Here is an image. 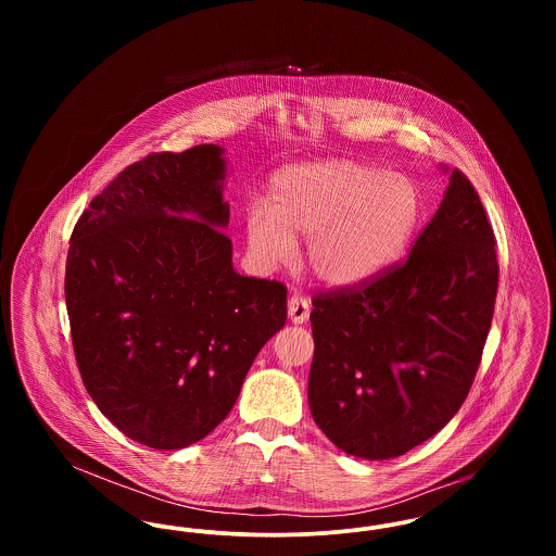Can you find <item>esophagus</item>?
Returning a JSON list of instances; mask_svg holds the SVG:
<instances>
[{
	"mask_svg": "<svg viewBox=\"0 0 556 556\" xmlns=\"http://www.w3.org/2000/svg\"><path fill=\"white\" fill-rule=\"evenodd\" d=\"M291 323H306L311 317V302L302 293H293L288 300Z\"/></svg>",
	"mask_w": 556,
	"mask_h": 556,
	"instance_id": "34e87169",
	"label": "esophagus"
}]
</instances>
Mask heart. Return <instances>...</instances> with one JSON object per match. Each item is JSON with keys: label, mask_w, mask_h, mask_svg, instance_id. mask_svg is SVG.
<instances>
[{"label": "heart", "mask_w": 556, "mask_h": 556, "mask_svg": "<svg viewBox=\"0 0 556 556\" xmlns=\"http://www.w3.org/2000/svg\"><path fill=\"white\" fill-rule=\"evenodd\" d=\"M424 212L417 184L358 160H320L277 170L265 206L245 212L250 250L277 265L293 239L311 238L308 265L336 288L367 283L396 263Z\"/></svg>", "instance_id": "b5f03b06"}]
</instances>
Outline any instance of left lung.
Returning <instances> with one entry per match:
<instances>
[{"instance_id": "left-lung-1", "label": "left lung", "mask_w": 556, "mask_h": 556, "mask_svg": "<svg viewBox=\"0 0 556 556\" xmlns=\"http://www.w3.org/2000/svg\"><path fill=\"white\" fill-rule=\"evenodd\" d=\"M496 291L492 225L454 168L404 261L367 283L315 293L308 404L318 429L369 460L435 435L473 386Z\"/></svg>"}]
</instances>
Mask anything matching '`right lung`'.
Here are the masks:
<instances>
[{"label":"right lung","instance_id":"obj_1","mask_svg":"<svg viewBox=\"0 0 556 556\" xmlns=\"http://www.w3.org/2000/svg\"><path fill=\"white\" fill-rule=\"evenodd\" d=\"M220 154L202 143L132 162L71 236L64 293L80 379L110 424L150 448L206 438L288 318L281 281L233 270Z\"/></svg>","mask_w":556,"mask_h":556}]
</instances>
